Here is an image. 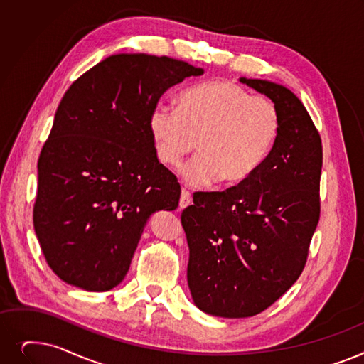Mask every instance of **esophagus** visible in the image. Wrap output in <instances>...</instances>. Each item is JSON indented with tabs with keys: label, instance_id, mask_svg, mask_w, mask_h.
I'll return each instance as SVG.
<instances>
[{
	"label": "esophagus",
	"instance_id": "obj_1",
	"mask_svg": "<svg viewBox=\"0 0 364 364\" xmlns=\"http://www.w3.org/2000/svg\"><path fill=\"white\" fill-rule=\"evenodd\" d=\"M192 203V198H191V193L188 192H186L184 188H183V192H181V196H180V208L183 210V208H187L188 205Z\"/></svg>",
	"mask_w": 364,
	"mask_h": 364
}]
</instances>
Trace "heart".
Listing matches in <instances>:
<instances>
[{
	"label": "heart",
	"instance_id": "1",
	"mask_svg": "<svg viewBox=\"0 0 364 364\" xmlns=\"http://www.w3.org/2000/svg\"><path fill=\"white\" fill-rule=\"evenodd\" d=\"M149 129L159 161L177 165L186 154L199 153L178 168L191 187L218 180L233 186L248 180L272 150L279 132L274 102L251 97L230 80H211L186 89L178 108L156 104Z\"/></svg>",
	"mask_w": 364,
	"mask_h": 364
}]
</instances>
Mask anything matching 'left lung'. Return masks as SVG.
<instances>
[{
	"label": "left lung",
	"mask_w": 364,
	"mask_h": 364,
	"mask_svg": "<svg viewBox=\"0 0 364 364\" xmlns=\"http://www.w3.org/2000/svg\"><path fill=\"white\" fill-rule=\"evenodd\" d=\"M240 82L275 104V144L248 180L195 193L181 214L193 302L223 318L252 317L293 286L320 218L323 147L306 108L282 85Z\"/></svg>",
	"instance_id": "1"
}]
</instances>
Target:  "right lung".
<instances>
[{
    "instance_id": "1",
    "label": "right lung",
    "mask_w": 364,
    "mask_h": 364,
    "mask_svg": "<svg viewBox=\"0 0 364 364\" xmlns=\"http://www.w3.org/2000/svg\"><path fill=\"white\" fill-rule=\"evenodd\" d=\"M203 70L119 53L70 86L38 159L34 229L50 269L70 286L108 291L124 279L149 218L178 207L181 187L149 129L162 95Z\"/></svg>"
}]
</instances>
